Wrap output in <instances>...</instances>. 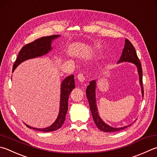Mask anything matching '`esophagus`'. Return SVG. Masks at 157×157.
Returning a JSON list of instances; mask_svg holds the SVG:
<instances>
[{
  "mask_svg": "<svg viewBox=\"0 0 157 157\" xmlns=\"http://www.w3.org/2000/svg\"><path fill=\"white\" fill-rule=\"evenodd\" d=\"M78 79H79V81L80 82H84L85 81V77L83 75V74H79L78 75Z\"/></svg>",
  "mask_w": 157,
  "mask_h": 157,
  "instance_id": "obj_1",
  "label": "esophagus"
}]
</instances>
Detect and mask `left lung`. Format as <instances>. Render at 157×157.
<instances>
[{"mask_svg":"<svg viewBox=\"0 0 157 157\" xmlns=\"http://www.w3.org/2000/svg\"><path fill=\"white\" fill-rule=\"evenodd\" d=\"M130 62L135 64L136 69H137V73L139 75V84L141 88V95L142 98H144V88H143V82H142V69L141 66L140 61L136 55V51L135 47H133L132 43L126 39L125 40V45L124 48L123 49V52H122L121 56L120 57V59H119L117 63H121V62ZM96 86H97V80L96 79H93V80L90 82L89 85H88L86 90V97L89 103L90 109L92 113L93 121L95 122V125L99 130L103 131L105 132H117V131H120L121 130H124L127 127L130 126L131 124L128 125V126H124V127H113L110 126V125L107 124L99 115V110L98 108V105H97V100H96Z\"/></svg>","mask_w":157,"mask_h":157,"instance_id":"left-lung-1","label":"left lung"}]
</instances>
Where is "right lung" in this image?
Returning <instances> with one entry per match:
<instances>
[{
    "label": "right lung",
    "mask_w": 157,
    "mask_h": 157,
    "mask_svg": "<svg viewBox=\"0 0 157 157\" xmlns=\"http://www.w3.org/2000/svg\"><path fill=\"white\" fill-rule=\"evenodd\" d=\"M59 35H53L50 36L42 37L36 40L35 41L27 44L22 48L18 53V58L13 66V72L22 62L28 59H33L38 57H41L47 54L53 49L52 42L56 39L59 38ZM75 88L74 75H71L63 79L60 84V99H59V113L56 121L47 128H37L31 127L29 125H25L35 130L41 132H52L60 128L64 124L66 119V115L68 110V100L71 91Z\"/></svg>",
    "instance_id": "add662e5"
}]
</instances>
